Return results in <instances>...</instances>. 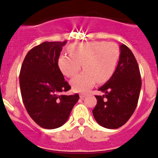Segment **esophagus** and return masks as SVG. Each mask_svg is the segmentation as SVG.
Returning a JSON list of instances; mask_svg holds the SVG:
<instances>
[{
  "instance_id": "esophagus-1",
  "label": "esophagus",
  "mask_w": 158,
  "mask_h": 158,
  "mask_svg": "<svg viewBox=\"0 0 158 158\" xmlns=\"http://www.w3.org/2000/svg\"><path fill=\"white\" fill-rule=\"evenodd\" d=\"M86 94L85 93H81V94H80V98L81 99H84L85 97Z\"/></svg>"
}]
</instances>
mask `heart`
Listing matches in <instances>:
<instances>
[{
    "instance_id": "b5f03b06",
    "label": "heart",
    "mask_w": 158,
    "mask_h": 158,
    "mask_svg": "<svg viewBox=\"0 0 158 158\" xmlns=\"http://www.w3.org/2000/svg\"><path fill=\"white\" fill-rule=\"evenodd\" d=\"M69 55L62 54L58 65L64 76L73 77L82 67L85 70L71 81L74 91L85 92L96 82L108 81L118 65L120 50L117 44L104 41H92L71 44Z\"/></svg>"
}]
</instances>
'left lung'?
I'll use <instances>...</instances> for the list:
<instances>
[{"mask_svg":"<svg viewBox=\"0 0 158 158\" xmlns=\"http://www.w3.org/2000/svg\"><path fill=\"white\" fill-rule=\"evenodd\" d=\"M120 57L115 72L99 91L103 96H95L97 104L93 114L100 126L116 129L126 123L138 104L142 80L139 65L132 51L120 45Z\"/></svg>","mask_w":158,"mask_h":158,"instance_id":"8db88e82","label":"left lung"}]
</instances>
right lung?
I'll use <instances>...</instances> for the list:
<instances>
[{
	"label": "right lung",
	"instance_id": "1",
	"mask_svg": "<svg viewBox=\"0 0 158 158\" xmlns=\"http://www.w3.org/2000/svg\"><path fill=\"white\" fill-rule=\"evenodd\" d=\"M64 42H44L28 51L19 73L23 104L31 118L46 129L62 126L79 95L66 96L71 89L58 65Z\"/></svg>",
	"mask_w": 158,
	"mask_h": 158
}]
</instances>
